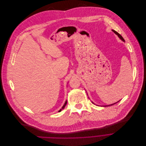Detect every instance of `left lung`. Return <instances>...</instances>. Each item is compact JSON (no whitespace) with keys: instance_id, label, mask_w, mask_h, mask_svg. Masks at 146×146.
Listing matches in <instances>:
<instances>
[{"instance_id":"1","label":"left lung","mask_w":146,"mask_h":146,"mask_svg":"<svg viewBox=\"0 0 146 146\" xmlns=\"http://www.w3.org/2000/svg\"><path fill=\"white\" fill-rule=\"evenodd\" d=\"M112 31H113V32L115 35H117L118 36V37H119V38H120L122 41H123L124 42L125 41V40H124V39L123 38V37H122V36H121V35H120L118 32H117L115 31H114V30H112ZM118 102H119V101H118ZM117 102H115V103H114V104H111V105H108V106H111V105H114V104H116V103H117ZM93 104H94V103H93ZM108 106L106 105V106Z\"/></svg>"}]
</instances>
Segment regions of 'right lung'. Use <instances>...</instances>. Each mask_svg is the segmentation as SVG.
Masks as SVG:
<instances>
[{
    "label": "right lung",
    "mask_w": 146,
    "mask_h": 146,
    "mask_svg": "<svg viewBox=\"0 0 146 146\" xmlns=\"http://www.w3.org/2000/svg\"><path fill=\"white\" fill-rule=\"evenodd\" d=\"M67 101H66V102H65V104H64V105L63 106V107L62 108V109H61L60 110H59V112L61 111L62 110V109H63L65 108V106H66V104H67Z\"/></svg>",
    "instance_id": "right-lung-1"
}]
</instances>
